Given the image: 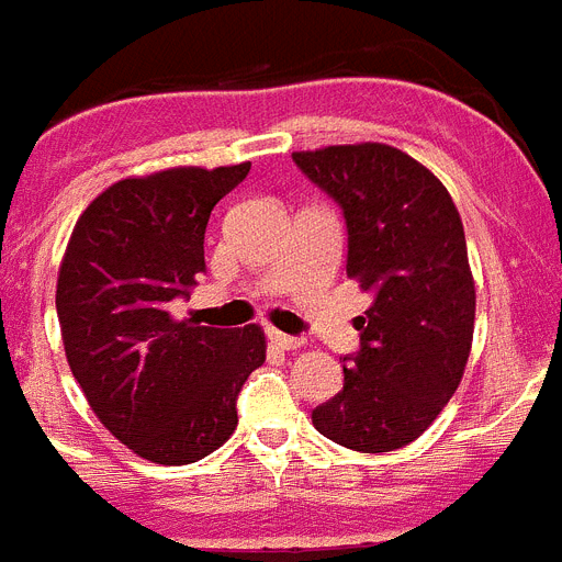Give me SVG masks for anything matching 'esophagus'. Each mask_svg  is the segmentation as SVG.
<instances>
[{"label":"esophagus","mask_w":562,"mask_h":562,"mask_svg":"<svg viewBox=\"0 0 562 562\" xmlns=\"http://www.w3.org/2000/svg\"><path fill=\"white\" fill-rule=\"evenodd\" d=\"M267 335H270V340H272V344H276L278 349H301L306 344L304 338L286 335V333H281V329H267Z\"/></svg>","instance_id":"obj_1"}]
</instances>
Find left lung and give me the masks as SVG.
Masks as SVG:
<instances>
[{
  "instance_id": "1",
  "label": "left lung",
  "mask_w": 562,
  "mask_h": 562,
  "mask_svg": "<svg viewBox=\"0 0 562 562\" xmlns=\"http://www.w3.org/2000/svg\"><path fill=\"white\" fill-rule=\"evenodd\" d=\"M292 158L344 210L347 276L372 295L344 390L315 406L313 424L355 452H395L438 418L472 352L463 222L443 181L390 144H333Z\"/></svg>"
}]
</instances>
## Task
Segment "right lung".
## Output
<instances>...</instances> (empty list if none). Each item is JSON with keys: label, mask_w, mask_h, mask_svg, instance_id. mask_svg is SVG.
<instances>
[{"label": "right lung", "mask_w": 562, "mask_h": 562, "mask_svg": "<svg viewBox=\"0 0 562 562\" xmlns=\"http://www.w3.org/2000/svg\"><path fill=\"white\" fill-rule=\"evenodd\" d=\"M249 161L170 167L110 184L79 215L56 281L70 372L104 429L138 458L184 467L238 426L235 397L267 361L258 324L172 318L204 272L210 213Z\"/></svg>", "instance_id": "right-lung-1"}]
</instances>
